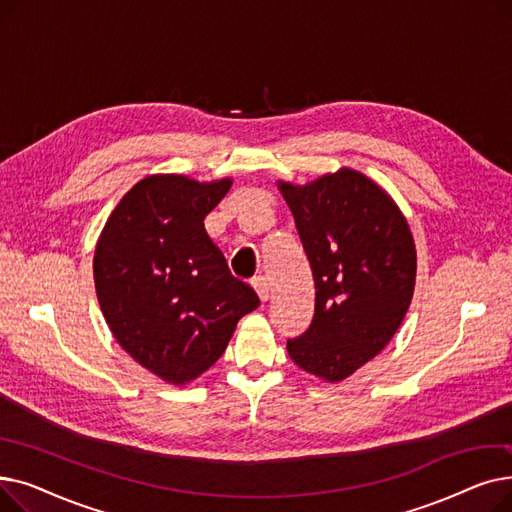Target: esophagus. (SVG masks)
Here are the masks:
<instances>
[{
	"instance_id": "34e87169",
	"label": "esophagus",
	"mask_w": 512,
	"mask_h": 512,
	"mask_svg": "<svg viewBox=\"0 0 512 512\" xmlns=\"http://www.w3.org/2000/svg\"><path fill=\"white\" fill-rule=\"evenodd\" d=\"M251 286L255 288L257 297H259L263 303H265L267 299H270V282H267V278L259 276V278H255V280L251 282Z\"/></svg>"
}]
</instances>
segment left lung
Masks as SVG:
<instances>
[{
  "label": "left lung",
  "mask_w": 512,
  "mask_h": 512,
  "mask_svg": "<svg viewBox=\"0 0 512 512\" xmlns=\"http://www.w3.org/2000/svg\"><path fill=\"white\" fill-rule=\"evenodd\" d=\"M315 282L309 328L286 342L290 359L340 382L392 340L413 299L417 255L407 220L355 170L311 184L280 182Z\"/></svg>",
  "instance_id": "obj_1"
}]
</instances>
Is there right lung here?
Here are the masks:
<instances>
[{
  "label": "right lung",
  "instance_id": "1",
  "mask_svg": "<svg viewBox=\"0 0 512 512\" xmlns=\"http://www.w3.org/2000/svg\"><path fill=\"white\" fill-rule=\"evenodd\" d=\"M230 184L178 174L143 178L97 242L93 276L107 326L132 359L172 384L209 369L238 319L259 307L203 224Z\"/></svg>",
  "mask_w": 512,
  "mask_h": 512
}]
</instances>
